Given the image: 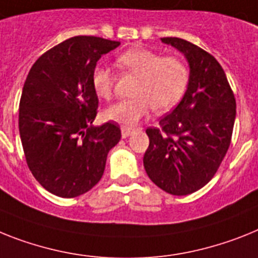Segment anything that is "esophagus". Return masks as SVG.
<instances>
[{
	"instance_id": "esophagus-1",
	"label": "esophagus",
	"mask_w": 258,
	"mask_h": 258,
	"mask_svg": "<svg viewBox=\"0 0 258 258\" xmlns=\"http://www.w3.org/2000/svg\"><path fill=\"white\" fill-rule=\"evenodd\" d=\"M133 134V130L127 128V127H122V138H127Z\"/></svg>"
}]
</instances>
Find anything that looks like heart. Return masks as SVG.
Segmentation results:
<instances>
[{
  "instance_id": "obj_1",
  "label": "heart",
  "mask_w": 258,
  "mask_h": 258,
  "mask_svg": "<svg viewBox=\"0 0 258 258\" xmlns=\"http://www.w3.org/2000/svg\"><path fill=\"white\" fill-rule=\"evenodd\" d=\"M116 64L125 75L139 77L134 86V98L114 103L105 110L106 118L127 128L138 124L152 109L156 112L169 111L179 102L189 85V67L177 56H162L152 49L136 47L120 53ZM90 80L99 98H111L115 76L109 67H94Z\"/></svg>"
}]
</instances>
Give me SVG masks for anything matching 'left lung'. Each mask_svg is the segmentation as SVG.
I'll return each instance as SVG.
<instances>
[{
  "label": "left lung",
  "mask_w": 258,
  "mask_h": 258,
  "mask_svg": "<svg viewBox=\"0 0 258 258\" xmlns=\"http://www.w3.org/2000/svg\"><path fill=\"white\" fill-rule=\"evenodd\" d=\"M190 66L187 90L159 127L146 130L144 168L152 182L172 196H187L209 183L231 144L236 99L218 60L179 38H161Z\"/></svg>",
  "instance_id": "obj_1"
}]
</instances>
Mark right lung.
Wrapping results in <instances>:
<instances>
[{
    "mask_svg": "<svg viewBox=\"0 0 258 258\" xmlns=\"http://www.w3.org/2000/svg\"><path fill=\"white\" fill-rule=\"evenodd\" d=\"M120 44L98 36H73L44 52L30 69L19 102V134L32 176L49 192L75 198L97 185L120 127H94L98 97L92 72Z\"/></svg>",
    "mask_w": 258,
    "mask_h": 258,
    "instance_id": "obj_1",
    "label": "right lung"
}]
</instances>
